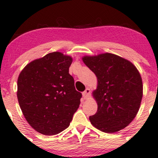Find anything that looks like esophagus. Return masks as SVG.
I'll return each mask as SVG.
<instances>
[{"instance_id": "esophagus-1", "label": "esophagus", "mask_w": 158, "mask_h": 158, "mask_svg": "<svg viewBox=\"0 0 158 158\" xmlns=\"http://www.w3.org/2000/svg\"><path fill=\"white\" fill-rule=\"evenodd\" d=\"M90 92H91V91H90L89 89H87L85 90V91L83 92V97H84V99H88L90 97Z\"/></svg>"}]
</instances>
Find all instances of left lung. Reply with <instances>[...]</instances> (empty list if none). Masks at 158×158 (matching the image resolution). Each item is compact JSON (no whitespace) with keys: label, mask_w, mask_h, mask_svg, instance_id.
<instances>
[{"label":"left lung","mask_w":158,"mask_h":158,"mask_svg":"<svg viewBox=\"0 0 158 158\" xmlns=\"http://www.w3.org/2000/svg\"><path fill=\"white\" fill-rule=\"evenodd\" d=\"M96 75L97 89L92 96L97 112L89 117L93 126L112 134L122 130L138 113L143 97V84L136 66L128 59L111 53L82 57Z\"/></svg>","instance_id":"1"}]
</instances>
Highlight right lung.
<instances>
[{"instance_id":"add662e5","label":"right lung","mask_w":158,"mask_h":158,"mask_svg":"<svg viewBox=\"0 0 158 158\" xmlns=\"http://www.w3.org/2000/svg\"><path fill=\"white\" fill-rule=\"evenodd\" d=\"M73 57L55 52L32 61L17 80L20 108L30 126L46 136L58 134L69 126L82 94L75 88L69 68Z\"/></svg>"}]
</instances>
